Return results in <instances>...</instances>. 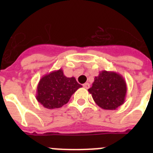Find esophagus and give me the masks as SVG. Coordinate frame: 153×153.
<instances>
[{"instance_id":"34e87169","label":"esophagus","mask_w":153,"mask_h":153,"mask_svg":"<svg viewBox=\"0 0 153 153\" xmlns=\"http://www.w3.org/2000/svg\"><path fill=\"white\" fill-rule=\"evenodd\" d=\"M83 86L84 87L85 89H89V88H90V83H84V84L83 85Z\"/></svg>"}]
</instances>
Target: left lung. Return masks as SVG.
<instances>
[{"label":"left lung","instance_id":"1","mask_svg":"<svg viewBox=\"0 0 153 153\" xmlns=\"http://www.w3.org/2000/svg\"><path fill=\"white\" fill-rule=\"evenodd\" d=\"M93 100L103 109L113 110L124 103L126 95V83L120 74L102 70L94 78L88 90Z\"/></svg>","mask_w":153,"mask_h":153}]
</instances>
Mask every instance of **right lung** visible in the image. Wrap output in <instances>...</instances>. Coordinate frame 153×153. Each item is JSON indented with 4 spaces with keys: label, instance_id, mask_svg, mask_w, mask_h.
<instances>
[{
    "label": "right lung",
    "instance_id": "add662e5",
    "mask_svg": "<svg viewBox=\"0 0 153 153\" xmlns=\"http://www.w3.org/2000/svg\"><path fill=\"white\" fill-rule=\"evenodd\" d=\"M82 87L75 77H67L62 69L44 75L39 81L36 98L47 109L63 106L70 100L71 96Z\"/></svg>",
    "mask_w": 153,
    "mask_h": 153
}]
</instances>
